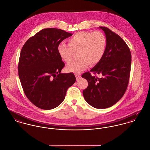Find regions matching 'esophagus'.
<instances>
[{
	"mask_svg": "<svg viewBox=\"0 0 150 150\" xmlns=\"http://www.w3.org/2000/svg\"><path fill=\"white\" fill-rule=\"evenodd\" d=\"M75 76H76V79H79L81 77V75L80 74H75Z\"/></svg>",
	"mask_w": 150,
	"mask_h": 150,
	"instance_id": "obj_1",
	"label": "esophagus"
}]
</instances>
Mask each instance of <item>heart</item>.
<instances>
[{"mask_svg": "<svg viewBox=\"0 0 150 150\" xmlns=\"http://www.w3.org/2000/svg\"><path fill=\"white\" fill-rule=\"evenodd\" d=\"M69 45L61 43L57 47L60 57L67 63H70L75 52L78 53L79 60L67 66L69 72H80L90 64H98L102 59L107 46V39L100 31L79 32L68 40Z\"/></svg>", "mask_w": 150, "mask_h": 150, "instance_id": "b5f03b06", "label": "heart"}]
</instances>
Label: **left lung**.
Masks as SVG:
<instances>
[{
	"mask_svg": "<svg viewBox=\"0 0 150 150\" xmlns=\"http://www.w3.org/2000/svg\"><path fill=\"white\" fill-rule=\"evenodd\" d=\"M105 34L107 46L100 62L82 77L88 82L83 91L86 101L97 109L114 105L127 88L131 66V53L125 42L118 34L106 27H100ZM93 74H100L98 78Z\"/></svg>",
	"mask_w": 150,
	"mask_h": 150,
	"instance_id": "8db88e82",
	"label": "left lung"
}]
</instances>
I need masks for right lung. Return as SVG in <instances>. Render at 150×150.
Instances as JSON below:
<instances>
[{
  "instance_id": "add662e5",
  "label": "right lung",
  "mask_w": 150,
  "mask_h": 150,
  "mask_svg": "<svg viewBox=\"0 0 150 150\" xmlns=\"http://www.w3.org/2000/svg\"><path fill=\"white\" fill-rule=\"evenodd\" d=\"M71 35L59 29H44L21 50L18 68L21 85L27 98L40 109L58 106L76 81L74 74L61 73L65 64L57 51L60 42Z\"/></svg>"
}]
</instances>
